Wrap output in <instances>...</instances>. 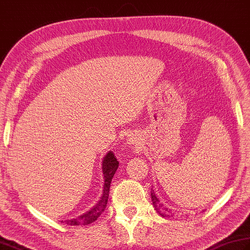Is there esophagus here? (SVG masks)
Instances as JSON below:
<instances>
[{
    "label": "esophagus",
    "instance_id": "34e87169",
    "mask_svg": "<svg viewBox=\"0 0 250 250\" xmlns=\"http://www.w3.org/2000/svg\"><path fill=\"white\" fill-rule=\"evenodd\" d=\"M131 142H133V140H131Z\"/></svg>",
    "mask_w": 250,
    "mask_h": 250
}]
</instances>
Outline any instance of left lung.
<instances>
[{
	"mask_svg": "<svg viewBox=\"0 0 250 250\" xmlns=\"http://www.w3.org/2000/svg\"><path fill=\"white\" fill-rule=\"evenodd\" d=\"M150 195H151V200H153V206L155 207L156 210H157V212L160 214V216H163V217L173 216V213L171 212L167 207H164V205L159 203V199H158L157 196H156L154 190H151Z\"/></svg>",
	"mask_w": 250,
	"mask_h": 250,
	"instance_id": "left-lung-1",
	"label": "left lung"
}]
</instances>
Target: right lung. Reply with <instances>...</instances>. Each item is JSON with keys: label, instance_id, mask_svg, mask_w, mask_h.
<instances>
[{"label": "right lung", "instance_id": "add662e5", "mask_svg": "<svg viewBox=\"0 0 250 250\" xmlns=\"http://www.w3.org/2000/svg\"><path fill=\"white\" fill-rule=\"evenodd\" d=\"M118 166H119V163L117 161V158L115 157L114 153H112V151H109V153L105 156L104 159H103L104 188H103V194L101 196V199L99 200V203H97L92 209H90L87 212L83 213L77 218L66 220V221L63 222L68 224V226H87V224L96 221L97 218L104 212V210L106 208L107 200H108L111 179L114 178V174L117 171V169H118Z\"/></svg>", "mask_w": 250, "mask_h": 250}]
</instances>
